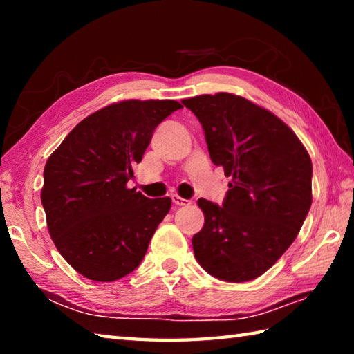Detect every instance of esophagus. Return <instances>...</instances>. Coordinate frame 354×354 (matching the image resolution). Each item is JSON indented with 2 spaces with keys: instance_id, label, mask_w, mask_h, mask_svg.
<instances>
[{
  "instance_id": "esophagus-1",
  "label": "esophagus",
  "mask_w": 354,
  "mask_h": 354,
  "mask_svg": "<svg viewBox=\"0 0 354 354\" xmlns=\"http://www.w3.org/2000/svg\"><path fill=\"white\" fill-rule=\"evenodd\" d=\"M171 201L175 203L176 206H189V205H190V201H189V200L181 198V196H179V195H175V194L171 195Z\"/></svg>"
}]
</instances>
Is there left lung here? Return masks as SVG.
Masks as SVG:
<instances>
[{
    "instance_id": "8db88e82",
    "label": "left lung",
    "mask_w": 354,
    "mask_h": 354,
    "mask_svg": "<svg viewBox=\"0 0 354 354\" xmlns=\"http://www.w3.org/2000/svg\"><path fill=\"white\" fill-rule=\"evenodd\" d=\"M205 131L211 160L231 176L223 205L205 198L192 239L196 261L217 279L266 273L295 241L313 203V162L295 133L267 109L232 93L183 100Z\"/></svg>"
}]
</instances>
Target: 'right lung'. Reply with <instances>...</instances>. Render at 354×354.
I'll return each instance as SVG.
<instances>
[{
  "label": "right lung",
  "instance_id": "obj_1",
  "mask_svg": "<svg viewBox=\"0 0 354 354\" xmlns=\"http://www.w3.org/2000/svg\"><path fill=\"white\" fill-rule=\"evenodd\" d=\"M181 107L173 100L106 106L77 123L48 158L41 189L48 231L82 277L111 283L140 266L171 200L147 198L127 184L154 129Z\"/></svg>",
  "mask_w": 354,
  "mask_h": 354
}]
</instances>
